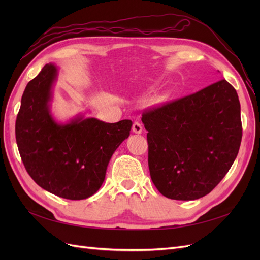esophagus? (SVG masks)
<instances>
[{
    "label": "esophagus",
    "instance_id": "1",
    "mask_svg": "<svg viewBox=\"0 0 260 260\" xmlns=\"http://www.w3.org/2000/svg\"><path fill=\"white\" fill-rule=\"evenodd\" d=\"M142 130H143L142 124H141L139 121H135V122H133V125H132V131H133V132L138 133V135H140V133H142Z\"/></svg>",
    "mask_w": 260,
    "mask_h": 260
}]
</instances>
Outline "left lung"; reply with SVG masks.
<instances>
[{
  "label": "left lung",
  "instance_id": "obj_1",
  "mask_svg": "<svg viewBox=\"0 0 260 260\" xmlns=\"http://www.w3.org/2000/svg\"><path fill=\"white\" fill-rule=\"evenodd\" d=\"M154 185L171 200L210 193L231 168L242 140L238 93L225 79L142 114Z\"/></svg>",
  "mask_w": 260,
  "mask_h": 260
}]
</instances>
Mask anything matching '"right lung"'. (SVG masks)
Listing matches in <instances>:
<instances>
[{
	"mask_svg": "<svg viewBox=\"0 0 260 260\" xmlns=\"http://www.w3.org/2000/svg\"><path fill=\"white\" fill-rule=\"evenodd\" d=\"M57 68L45 65L28 82L21 98L15 133L29 176L48 192L67 200H84L103 184L109 159L130 136L132 121L107 123L78 116L58 123L50 112Z\"/></svg>",
	"mask_w": 260,
	"mask_h": 260,
	"instance_id": "add662e5",
	"label": "right lung"
}]
</instances>
